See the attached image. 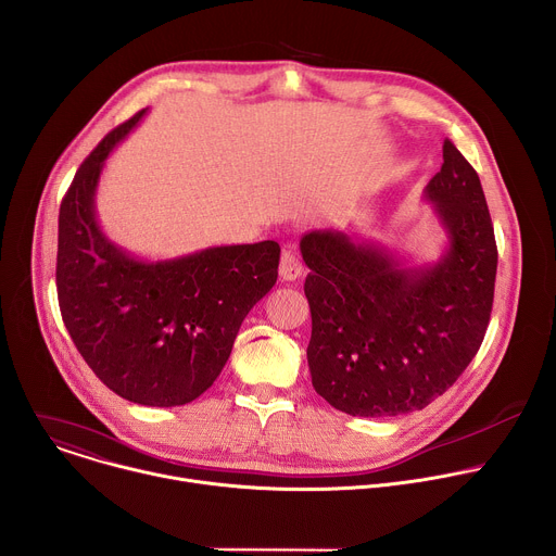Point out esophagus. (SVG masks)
Instances as JSON below:
<instances>
[{
	"label": "esophagus",
	"mask_w": 556,
	"mask_h": 556,
	"mask_svg": "<svg viewBox=\"0 0 556 556\" xmlns=\"http://www.w3.org/2000/svg\"><path fill=\"white\" fill-rule=\"evenodd\" d=\"M280 278L287 282H293L302 276V263L298 258V254L293 250H285L280 256V269H278Z\"/></svg>",
	"instance_id": "obj_1"
}]
</instances>
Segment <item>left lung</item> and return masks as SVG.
<instances>
[{
    "mask_svg": "<svg viewBox=\"0 0 556 556\" xmlns=\"http://www.w3.org/2000/svg\"><path fill=\"white\" fill-rule=\"evenodd\" d=\"M422 197L447 235L435 263L405 267L381 243L338 230H313L300 241L311 269V381L351 416L427 407L456 383L484 340L497 245L480 177L450 140Z\"/></svg>",
    "mask_w": 556,
    "mask_h": 556,
    "instance_id": "1",
    "label": "left lung"
}]
</instances>
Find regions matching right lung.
I'll return each instance as SVG.
<instances>
[{
  "instance_id": "add662e5",
  "label": "right lung",
  "mask_w": 556,
  "mask_h": 556,
  "mask_svg": "<svg viewBox=\"0 0 556 556\" xmlns=\"http://www.w3.org/2000/svg\"><path fill=\"white\" fill-rule=\"evenodd\" d=\"M144 114L104 136L61 201L56 291L72 342L109 390L138 405L175 407L224 370L245 315L276 285L280 245L142 261L109 241L96 216L100 173Z\"/></svg>"
}]
</instances>
